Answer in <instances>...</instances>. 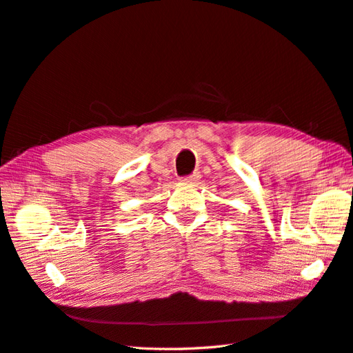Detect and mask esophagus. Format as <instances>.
I'll list each match as a JSON object with an SVG mask.
<instances>
[{
    "label": "esophagus",
    "mask_w": 353,
    "mask_h": 353,
    "mask_svg": "<svg viewBox=\"0 0 353 353\" xmlns=\"http://www.w3.org/2000/svg\"><path fill=\"white\" fill-rule=\"evenodd\" d=\"M200 177H201L200 172H192V174H190V176L182 177L181 181H182L183 183H196V182H199Z\"/></svg>",
    "instance_id": "34e87169"
}]
</instances>
